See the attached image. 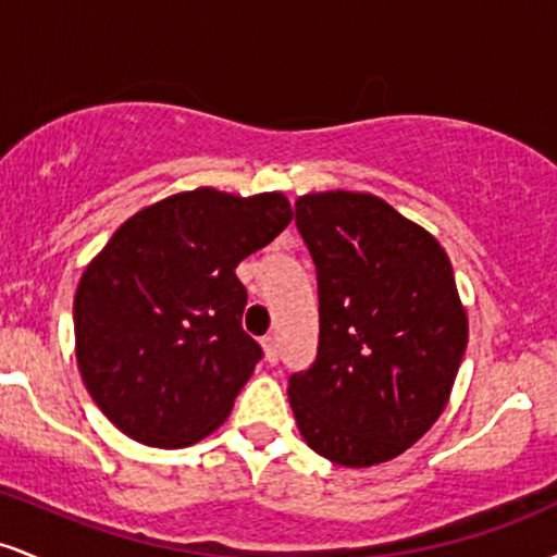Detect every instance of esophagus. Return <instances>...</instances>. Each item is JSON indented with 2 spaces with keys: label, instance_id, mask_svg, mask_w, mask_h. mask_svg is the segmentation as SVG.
Instances as JSON below:
<instances>
[{
  "label": "esophagus",
  "instance_id": "esophagus-1",
  "mask_svg": "<svg viewBox=\"0 0 557 557\" xmlns=\"http://www.w3.org/2000/svg\"><path fill=\"white\" fill-rule=\"evenodd\" d=\"M261 345H264V356H267V361H270V363H277V359H280V345H277V337H274V335H267L264 341H261Z\"/></svg>",
  "mask_w": 557,
  "mask_h": 557
}]
</instances>
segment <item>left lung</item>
<instances>
[{"label":"left lung","instance_id":"obj_1","mask_svg":"<svg viewBox=\"0 0 557 557\" xmlns=\"http://www.w3.org/2000/svg\"><path fill=\"white\" fill-rule=\"evenodd\" d=\"M296 227L319 290L317 359L287 380L298 430L332 463H385L437 421L461 367L469 322L450 259L369 194L300 196Z\"/></svg>","mask_w":557,"mask_h":557}]
</instances>
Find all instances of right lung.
<instances>
[{"label": "right lung", "instance_id": "1", "mask_svg": "<svg viewBox=\"0 0 557 557\" xmlns=\"http://www.w3.org/2000/svg\"><path fill=\"white\" fill-rule=\"evenodd\" d=\"M290 220L283 194L196 188L140 209L101 248L75 293V354L117 430L185 447L227 419L264 356L243 330L235 267Z\"/></svg>", "mask_w": 557, "mask_h": 557}]
</instances>
